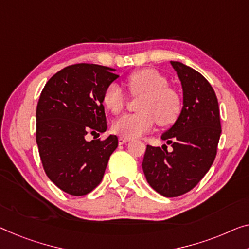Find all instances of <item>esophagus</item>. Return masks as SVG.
Returning <instances> with one entry per match:
<instances>
[{"label":"esophagus","mask_w":249,"mask_h":249,"mask_svg":"<svg viewBox=\"0 0 249 249\" xmlns=\"http://www.w3.org/2000/svg\"><path fill=\"white\" fill-rule=\"evenodd\" d=\"M128 139H125V137H120V139H118V143L120 144H125V143H127L128 142Z\"/></svg>","instance_id":"obj_1"}]
</instances>
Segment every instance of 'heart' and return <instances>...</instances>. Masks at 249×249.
<instances>
[{"instance_id": "b5f03b06", "label": "heart", "mask_w": 249, "mask_h": 249, "mask_svg": "<svg viewBox=\"0 0 249 249\" xmlns=\"http://www.w3.org/2000/svg\"><path fill=\"white\" fill-rule=\"evenodd\" d=\"M133 96H144L139 114L124 115L113 123V131L121 137L134 139L153 129L155 122L161 126L176 123L182 112V98L169 81L157 70L144 68L132 72L126 79ZM103 104L109 112L118 115L126 105V95L116 84H110L103 94Z\"/></svg>"}]
</instances>
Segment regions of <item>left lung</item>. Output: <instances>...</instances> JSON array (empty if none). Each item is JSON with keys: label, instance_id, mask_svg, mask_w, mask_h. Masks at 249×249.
I'll list each match as a JSON object with an SVG mask.
<instances>
[{"label": "left lung", "instance_id": "1", "mask_svg": "<svg viewBox=\"0 0 249 249\" xmlns=\"http://www.w3.org/2000/svg\"><path fill=\"white\" fill-rule=\"evenodd\" d=\"M171 65L182 85L183 107L161 139L168 141L173 151L147 145L142 163L148 184L168 198L187 194L206 176L221 134L219 105L209 81L179 61Z\"/></svg>", "mask_w": 249, "mask_h": 249}]
</instances>
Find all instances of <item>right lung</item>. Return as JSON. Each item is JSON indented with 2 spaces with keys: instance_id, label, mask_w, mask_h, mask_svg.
<instances>
[{
  "instance_id": "right-lung-1",
  "label": "right lung",
  "mask_w": 249,
  "mask_h": 249,
  "mask_svg": "<svg viewBox=\"0 0 249 249\" xmlns=\"http://www.w3.org/2000/svg\"><path fill=\"white\" fill-rule=\"evenodd\" d=\"M94 64L66 67L50 78L36 106V140L44 172L71 196L94 190L105 173L116 135L91 140L107 128L103 94L118 75Z\"/></svg>"
}]
</instances>
